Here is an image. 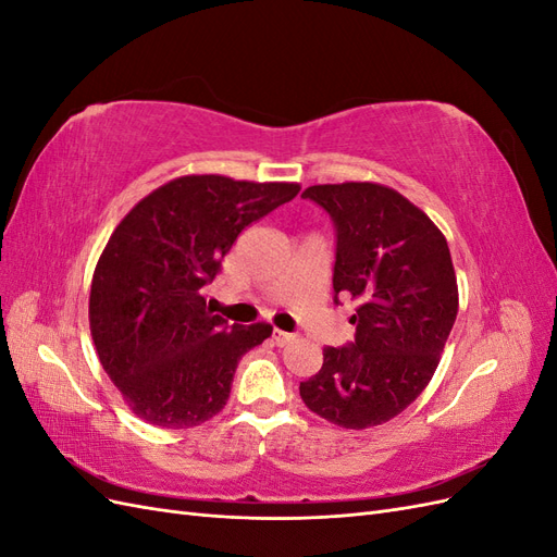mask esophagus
Returning <instances> with one entry per match:
<instances>
[{
  "mask_svg": "<svg viewBox=\"0 0 557 557\" xmlns=\"http://www.w3.org/2000/svg\"><path fill=\"white\" fill-rule=\"evenodd\" d=\"M272 339H274V344L276 346H288L293 339H295V334H288V332H281V330H274V334H272Z\"/></svg>",
  "mask_w": 557,
  "mask_h": 557,
  "instance_id": "esophagus-1",
  "label": "esophagus"
}]
</instances>
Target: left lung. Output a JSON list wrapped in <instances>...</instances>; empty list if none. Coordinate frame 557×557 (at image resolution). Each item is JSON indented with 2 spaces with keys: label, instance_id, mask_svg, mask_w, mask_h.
I'll return each instance as SVG.
<instances>
[{
  "label": "left lung",
  "instance_id": "8db88e82",
  "mask_svg": "<svg viewBox=\"0 0 557 557\" xmlns=\"http://www.w3.org/2000/svg\"><path fill=\"white\" fill-rule=\"evenodd\" d=\"M305 199L334 225V305L358 301L356 342L323 348L299 383L307 407L346 430L374 428L425 391L458 315L450 250L430 218L379 183L311 185Z\"/></svg>",
  "mask_w": 557,
  "mask_h": 557
}]
</instances>
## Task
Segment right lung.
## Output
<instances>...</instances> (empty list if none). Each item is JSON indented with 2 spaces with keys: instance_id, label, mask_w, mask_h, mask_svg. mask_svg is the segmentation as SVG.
I'll use <instances>...</instances> for the list:
<instances>
[{
  "instance_id": "right-lung-1",
  "label": "right lung",
  "mask_w": 557,
  "mask_h": 557,
  "mask_svg": "<svg viewBox=\"0 0 557 557\" xmlns=\"http://www.w3.org/2000/svg\"><path fill=\"white\" fill-rule=\"evenodd\" d=\"M297 193V183L181 176L113 230L95 267L90 332L104 372L146 423L188 430L223 411L242 356L272 327L227 325L205 290L242 230Z\"/></svg>"
}]
</instances>
